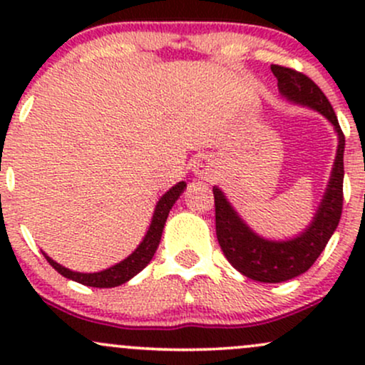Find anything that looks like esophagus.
Listing matches in <instances>:
<instances>
[{"label": "esophagus", "mask_w": 365, "mask_h": 365, "mask_svg": "<svg viewBox=\"0 0 365 365\" xmlns=\"http://www.w3.org/2000/svg\"><path fill=\"white\" fill-rule=\"evenodd\" d=\"M192 171H194V175L197 178L209 180V178L215 177L216 166L209 158H199L194 163V166H192Z\"/></svg>", "instance_id": "34e87169"}]
</instances>
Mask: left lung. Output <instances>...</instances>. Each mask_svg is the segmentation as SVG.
<instances>
[{"instance_id": "obj_1", "label": "left lung", "mask_w": 365, "mask_h": 365, "mask_svg": "<svg viewBox=\"0 0 365 365\" xmlns=\"http://www.w3.org/2000/svg\"><path fill=\"white\" fill-rule=\"evenodd\" d=\"M278 78L282 98L293 104L321 113L333 125L338 149L333 170L311 225L302 233L287 240H269L254 232L233 209L221 188L212 187L216 207V235L225 257L247 278L261 283H282L297 278L316 262L336 230L343 207V153L345 135L328 98L307 75L287 66L271 65Z\"/></svg>"}]
</instances>
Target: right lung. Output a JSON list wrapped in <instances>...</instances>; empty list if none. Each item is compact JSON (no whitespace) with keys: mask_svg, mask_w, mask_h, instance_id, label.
<instances>
[{"mask_svg":"<svg viewBox=\"0 0 365 365\" xmlns=\"http://www.w3.org/2000/svg\"><path fill=\"white\" fill-rule=\"evenodd\" d=\"M187 183L185 182H178L177 185L171 187L161 199L158 200L156 207H154L153 212V220H150L149 230L145 233V237L142 238V242L133 250L128 257H125L123 261L116 262L115 266L106 267V269L98 271V273H78V271H72L68 267L61 266L56 261H53L48 254H44V257L48 259V262L51 264L54 269L58 273L65 276V278L73 279V282L87 284V287H94V288H113V287H120V284L127 283L128 279H132L133 276L139 274L142 269L150 262L154 252H156L159 240H161L163 230H165V223L168 220L170 209L173 207V204L177 202L178 197L182 195V192L185 190Z\"/></svg>","mask_w":365,"mask_h":365,"instance_id":"1","label":"right lung"}]
</instances>
